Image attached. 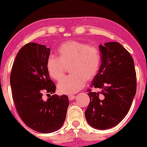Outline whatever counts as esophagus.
Wrapping results in <instances>:
<instances>
[{"label":"esophagus","instance_id":"1","mask_svg":"<svg viewBox=\"0 0 147 147\" xmlns=\"http://www.w3.org/2000/svg\"><path fill=\"white\" fill-rule=\"evenodd\" d=\"M75 98V95H69V96H68V99H69L70 101H71V100H73Z\"/></svg>","mask_w":147,"mask_h":147}]
</instances>
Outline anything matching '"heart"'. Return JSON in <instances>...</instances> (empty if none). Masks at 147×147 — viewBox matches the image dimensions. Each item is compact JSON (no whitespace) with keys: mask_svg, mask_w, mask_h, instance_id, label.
I'll use <instances>...</instances> for the list:
<instances>
[{"mask_svg":"<svg viewBox=\"0 0 147 147\" xmlns=\"http://www.w3.org/2000/svg\"><path fill=\"white\" fill-rule=\"evenodd\" d=\"M57 57L48 56L46 68L50 78L60 80L65 75V66H69L72 75L65 77L57 84V90L64 94L77 92L97 75L102 62L101 52L96 46L76 40L66 41L57 49Z\"/></svg>","mask_w":147,"mask_h":147,"instance_id":"heart-1","label":"heart"}]
</instances>
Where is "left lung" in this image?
I'll return each instance as SVG.
<instances>
[{
    "label": "left lung",
    "instance_id": "8db88e82",
    "mask_svg": "<svg viewBox=\"0 0 147 147\" xmlns=\"http://www.w3.org/2000/svg\"><path fill=\"white\" fill-rule=\"evenodd\" d=\"M102 64L88 90L90 102L85 117L90 126L106 129L118 124L127 115L137 91L134 60L128 51L117 42L100 45Z\"/></svg>",
    "mask_w": 147,
    "mask_h": 147
}]
</instances>
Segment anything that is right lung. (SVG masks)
<instances>
[{"instance_id":"obj_1","label":"right lung","mask_w":147,"mask_h":147,"mask_svg":"<svg viewBox=\"0 0 147 147\" xmlns=\"http://www.w3.org/2000/svg\"><path fill=\"white\" fill-rule=\"evenodd\" d=\"M50 49L30 42L18 53L10 73L12 96L16 110L25 124L41 133H51L63 126L69 106L67 95L50 96L55 84L50 78L46 61ZM47 93L49 98L44 100Z\"/></svg>"}]
</instances>
